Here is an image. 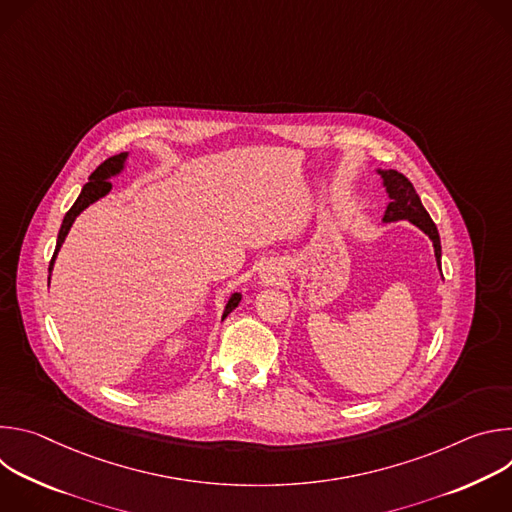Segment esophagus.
<instances>
[{"label":"esophagus","instance_id":"1","mask_svg":"<svg viewBox=\"0 0 512 512\" xmlns=\"http://www.w3.org/2000/svg\"><path fill=\"white\" fill-rule=\"evenodd\" d=\"M261 279H263L265 283H269V281H273V279H275V275H273V271H269V269H267L265 273H261Z\"/></svg>","mask_w":512,"mask_h":512}]
</instances>
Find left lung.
Returning a JSON list of instances; mask_svg holds the SVG:
<instances>
[{"label":"left lung","mask_w":512,"mask_h":512,"mask_svg":"<svg viewBox=\"0 0 512 512\" xmlns=\"http://www.w3.org/2000/svg\"><path fill=\"white\" fill-rule=\"evenodd\" d=\"M381 178V184L389 196V204L385 208L383 214V225L389 223H397V221H409L411 225H415L419 231H423L431 243H433V253H435V263L437 269L442 271V243H440V233H437V227L433 225L431 216L427 214V210L421 204L419 194L415 192L413 184L399 172L395 170H375Z\"/></svg>","instance_id":"1"}]
</instances>
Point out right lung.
I'll use <instances>...</instances> for the list:
<instances>
[{"label":"right lung","instance_id":"obj_1","mask_svg":"<svg viewBox=\"0 0 512 512\" xmlns=\"http://www.w3.org/2000/svg\"><path fill=\"white\" fill-rule=\"evenodd\" d=\"M127 160H129V152H123V154H117V156L105 160V162L89 176V182L83 186L79 198L75 200V204L70 206V210L64 214V221H62V225H60L58 239H56V249H54L52 261H50V265H48V285H50V275H52V269H54L56 255H58V251H60V247H62V243H64V239H66V235H68L72 223L77 221V216H79L85 208H89L93 202L105 198V196L111 192L113 184H111L109 180L115 178V176H119V174H123V170L127 168ZM241 300H243L241 291H235V294H231V298H229L227 304H225V312H223V318H221V320H225V318L241 304Z\"/></svg>","mask_w":512,"mask_h":512}]
</instances>
